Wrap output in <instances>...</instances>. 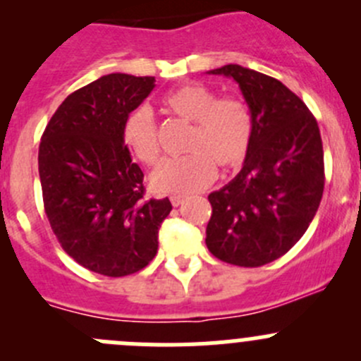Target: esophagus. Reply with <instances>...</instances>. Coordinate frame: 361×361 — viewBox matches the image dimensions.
I'll list each match as a JSON object with an SVG mask.
<instances>
[{
	"instance_id": "1",
	"label": "esophagus",
	"mask_w": 361,
	"mask_h": 361,
	"mask_svg": "<svg viewBox=\"0 0 361 361\" xmlns=\"http://www.w3.org/2000/svg\"><path fill=\"white\" fill-rule=\"evenodd\" d=\"M185 202V197L183 195H171V204H173L174 207H178L180 204Z\"/></svg>"
}]
</instances>
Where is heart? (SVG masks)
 <instances>
[{
	"instance_id": "heart-1",
	"label": "heart",
	"mask_w": 361,
	"mask_h": 361,
	"mask_svg": "<svg viewBox=\"0 0 361 361\" xmlns=\"http://www.w3.org/2000/svg\"><path fill=\"white\" fill-rule=\"evenodd\" d=\"M166 110L192 122L187 157L166 160L152 174V187L164 194L202 190L216 176V167L235 169L245 162L253 140V116L239 97H218L207 87L187 83L164 97ZM123 143L147 166L160 159L159 129L147 106H137L122 126Z\"/></svg>"
}]
</instances>
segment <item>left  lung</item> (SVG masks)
Returning <instances> with one entry per match:
<instances>
[{
    "label": "left lung",
    "instance_id": "obj_1",
    "mask_svg": "<svg viewBox=\"0 0 361 361\" xmlns=\"http://www.w3.org/2000/svg\"><path fill=\"white\" fill-rule=\"evenodd\" d=\"M239 83L253 140L238 176L207 195L206 246L221 262L260 267L283 257L307 231L325 187L319 127L279 80L227 64L207 71Z\"/></svg>",
    "mask_w": 361,
    "mask_h": 361
}]
</instances>
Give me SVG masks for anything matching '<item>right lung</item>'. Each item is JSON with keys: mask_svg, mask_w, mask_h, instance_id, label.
Returning <instances> with one entry per match:
<instances>
[{"mask_svg": "<svg viewBox=\"0 0 361 361\" xmlns=\"http://www.w3.org/2000/svg\"><path fill=\"white\" fill-rule=\"evenodd\" d=\"M154 76L111 73L69 94L38 152L43 204L57 241L80 265L120 278L159 248L169 199H147L143 171L123 143L126 116L154 90Z\"/></svg>", "mask_w": 361, "mask_h": 361, "instance_id": "add662e5", "label": "right lung"}]
</instances>
